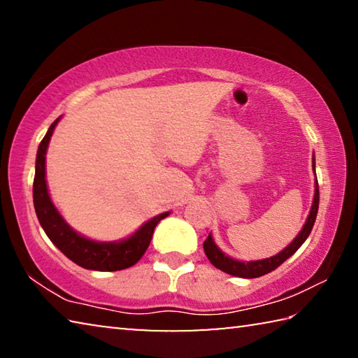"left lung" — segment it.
I'll use <instances>...</instances> for the list:
<instances>
[{
    "label": "left lung",
    "instance_id": "obj_1",
    "mask_svg": "<svg viewBox=\"0 0 358 358\" xmlns=\"http://www.w3.org/2000/svg\"><path fill=\"white\" fill-rule=\"evenodd\" d=\"M313 167H314V159H313ZM317 208H319V185L316 181V191H314L313 207L310 211V216H308V220L305 222V226H303V229H301V232L296 235V238L286 248V250L278 252L273 257H268L264 260H252V262H240V260L230 259L215 245L211 235H208V238L203 241V251H205V254H207L210 262L213 264L216 268L224 271V273H229V275L238 276V278L264 276L266 273H270V271H273L275 268H278V266H280L284 260H287L303 243H305L308 235L311 234L314 221H316Z\"/></svg>",
    "mask_w": 358,
    "mask_h": 358
}]
</instances>
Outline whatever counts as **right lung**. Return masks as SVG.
<instances>
[{
	"label": "right lung",
	"mask_w": 358,
	"mask_h": 358,
	"mask_svg": "<svg viewBox=\"0 0 358 358\" xmlns=\"http://www.w3.org/2000/svg\"><path fill=\"white\" fill-rule=\"evenodd\" d=\"M58 120L50 124L45 137L39 143L38 156H36L33 202L41 226L52 243L66 257L71 259L74 264L83 266V268L96 271H117L129 268V266L141 260L145 251H147L151 237H153V230L157 226V222L164 220L169 213L155 216L153 220L145 222L132 237L124 241H118V243L93 241L74 232L66 224L57 208L53 207L45 183V153Z\"/></svg>",
	"instance_id": "right-lung-1"
}]
</instances>
